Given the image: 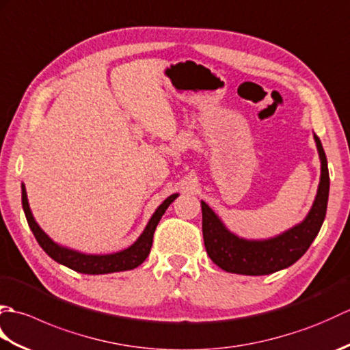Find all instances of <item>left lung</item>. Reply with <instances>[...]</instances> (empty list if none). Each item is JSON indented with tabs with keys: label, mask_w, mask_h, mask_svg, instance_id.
Here are the masks:
<instances>
[{
	"label": "left lung",
	"mask_w": 350,
	"mask_h": 350,
	"mask_svg": "<svg viewBox=\"0 0 350 350\" xmlns=\"http://www.w3.org/2000/svg\"><path fill=\"white\" fill-rule=\"evenodd\" d=\"M314 139L322 162L317 196L307 218L288 232L267 241L241 239L230 233L211 207L202 202L204 247L221 269L241 275H267L288 267L306 254L323 224L329 194L328 162L316 133Z\"/></svg>",
	"instance_id": "1"
}]
</instances>
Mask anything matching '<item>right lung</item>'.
<instances>
[{
  "mask_svg": "<svg viewBox=\"0 0 350 350\" xmlns=\"http://www.w3.org/2000/svg\"><path fill=\"white\" fill-rule=\"evenodd\" d=\"M176 197H177V194L170 196L165 202H163L158 207V209H156L153 217L150 218V221H148L147 227L144 228L143 234H141L138 237V241L128 250H123L120 252H116V254H107V256H87V254H81V252H77V251L63 248V247H60V245H57L55 242H52L49 237L44 234L43 230L37 226V222L34 221L31 211H29L25 187L22 185V207H24L25 218L28 221L29 228H31V232L36 237V241L39 242L43 251L46 252L51 258H54L55 262L68 266V267H70V269L77 271V272L88 273V275L131 271V269H135L137 266L143 263L147 258L148 252H150L156 226H158V222L162 218V215L165 213L167 207L174 202Z\"/></svg>",
  "mask_w": 350,
  "mask_h": 350,
  "instance_id": "obj_1",
  "label": "right lung"
}]
</instances>
